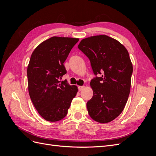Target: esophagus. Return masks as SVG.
Listing matches in <instances>:
<instances>
[{
    "instance_id": "esophagus-1",
    "label": "esophagus",
    "mask_w": 156,
    "mask_h": 156,
    "mask_svg": "<svg viewBox=\"0 0 156 156\" xmlns=\"http://www.w3.org/2000/svg\"><path fill=\"white\" fill-rule=\"evenodd\" d=\"M84 86H79V87H78V89H79V91H81V90H82L84 88Z\"/></svg>"
}]
</instances>
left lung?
I'll use <instances>...</instances> for the list:
<instances>
[{
	"mask_svg": "<svg viewBox=\"0 0 156 156\" xmlns=\"http://www.w3.org/2000/svg\"><path fill=\"white\" fill-rule=\"evenodd\" d=\"M78 48L90 61L95 75L91 80L93 96L87 103L92 119L108 123L119 116L128 99L133 65L128 51L119 41L106 35L87 37Z\"/></svg>",
	"mask_w": 156,
	"mask_h": 156,
	"instance_id": "obj_1",
	"label": "left lung"
}]
</instances>
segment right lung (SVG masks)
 Segmentation results:
<instances>
[{
  "label": "right lung",
  "instance_id": "1",
  "mask_svg": "<svg viewBox=\"0 0 156 156\" xmlns=\"http://www.w3.org/2000/svg\"><path fill=\"white\" fill-rule=\"evenodd\" d=\"M78 38L53 36L32 52L27 68L28 88L31 101L40 115L56 122L66 116L77 87L60 81L66 70L64 66Z\"/></svg>",
  "mask_w": 156,
  "mask_h": 156
}]
</instances>
